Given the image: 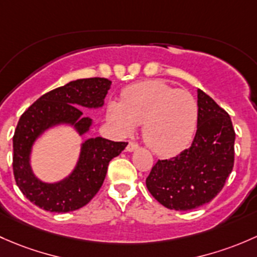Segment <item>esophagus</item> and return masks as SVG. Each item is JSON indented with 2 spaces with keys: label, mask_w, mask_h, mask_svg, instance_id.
I'll list each match as a JSON object with an SVG mask.
<instances>
[{
  "label": "esophagus",
  "mask_w": 257,
  "mask_h": 257,
  "mask_svg": "<svg viewBox=\"0 0 257 257\" xmlns=\"http://www.w3.org/2000/svg\"><path fill=\"white\" fill-rule=\"evenodd\" d=\"M140 146L137 144H135V142H130L127 145V147H126V151H128V152H134V151L139 150Z\"/></svg>",
  "instance_id": "34e87169"
}]
</instances>
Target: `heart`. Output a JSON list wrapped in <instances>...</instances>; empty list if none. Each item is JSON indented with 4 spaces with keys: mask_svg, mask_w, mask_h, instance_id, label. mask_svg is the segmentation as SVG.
Masks as SVG:
<instances>
[{
    "mask_svg": "<svg viewBox=\"0 0 257 257\" xmlns=\"http://www.w3.org/2000/svg\"><path fill=\"white\" fill-rule=\"evenodd\" d=\"M198 102L189 91L158 79L140 81L110 101L107 118L122 136H132L144 123L147 146L160 156H171L189 145L198 125Z\"/></svg>",
    "mask_w": 257,
    "mask_h": 257,
    "instance_id": "obj_1",
    "label": "heart"
}]
</instances>
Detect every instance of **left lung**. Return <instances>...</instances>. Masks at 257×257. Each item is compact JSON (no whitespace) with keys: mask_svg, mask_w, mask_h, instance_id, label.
Masks as SVG:
<instances>
[{"mask_svg":"<svg viewBox=\"0 0 257 257\" xmlns=\"http://www.w3.org/2000/svg\"><path fill=\"white\" fill-rule=\"evenodd\" d=\"M198 125L189 148L169 160H158L146 178L147 189L172 210L207 204L223 189L234 167L235 131L231 118L198 89Z\"/></svg>","mask_w":257,"mask_h":257,"instance_id":"1","label":"left lung"}]
</instances>
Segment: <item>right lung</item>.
<instances>
[{"label":"right lung","mask_w":257,"mask_h":257,"mask_svg":"<svg viewBox=\"0 0 257 257\" xmlns=\"http://www.w3.org/2000/svg\"><path fill=\"white\" fill-rule=\"evenodd\" d=\"M110 86L105 78L78 79L42 95L22 113L13 136V174L21 192L37 207L68 213L88 204L104 183L110 161L127 146L102 137L88 139L71 173L55 183L41 181L32 171V147L38 137L58 125L73 126L79 136L88 134L92 120L80 107H102Z\"/></svg>","instance_id":"right-lung-1"}]
</instances>
